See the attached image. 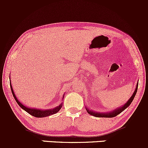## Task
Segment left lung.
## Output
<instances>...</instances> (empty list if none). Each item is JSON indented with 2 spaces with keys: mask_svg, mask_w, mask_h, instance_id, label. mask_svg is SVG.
I'll use <instances>...</instances> for the list:
<instances>
[{
  "mask_svg": "<svg viewBox=\"0 0 148 148\" xmlns=\"http://www.w3.org/2000/svg\"><path fill=\"white\" fill-rule=\"evenodd\" d=\"M138 84L137 83L136 88L135 91L134 92L133 95H132V97H131L130 99H129L128 101H127V102L123 105V106L120 107V108H116V109L113 110V111L108 112V113H99V112H95L93 111H90V110H89V108H87V107H86V111H87V112L89 113L90 115H93V116L97 117V118H113V117L117 116V115H118V114H120V113H122L124 110L126 109L127 107H128L131 104V103L132 102L134 97H135L136 94L137 89H138Z\"/></svg>",
  "mask_w": 148,
  "mask_h": 148,
  "instance_id": "obj_1",
  "label": "left lung"
}]
</instances>
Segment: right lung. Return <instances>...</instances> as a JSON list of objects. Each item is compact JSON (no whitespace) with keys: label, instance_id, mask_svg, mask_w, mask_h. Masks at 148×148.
<instances>
[{"label":"right lung","instance_id":"obj_1","mask_svg":"<svg viewBox=\"0 0 148 148\" xmlns=\"http://www.w3.org/2000/svg\"><path fill=\"white\" fill-rule=\"evenodd\" d=\"M10 88H11V90H12V93L13 97L16 100V103H18V106L21 107V108H23L25 111H26L27 113H28L29 114H30L31 115H33L34 117H36V118H45V117L47 116H49L51 115H53L56 114V113H58L61 108H62V104L59 105L58 106L56 107V108H53V109H49V110H42V109H37V108H28V107L24 106L23 105L22 103L18 101L17 98H16V95H15L14 90H13L12 87V85H11V82H10ZM64 97V95H63Z\"/></svg>","mask_w":148,"mask_h":148}]
</instances>
